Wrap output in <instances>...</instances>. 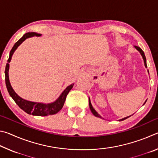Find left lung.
<instances>
[{
    "mask_svg": "<svg viewBox=\"0 0 158 158\" xmlns=\"http://www.w3.org/2000/svg\"><path fill=\"white\" fill-rule=\"evenodd\" d=\"M135 47L136 48V49H137L139 52H140V53H141V55L142 56V57H143V62H144V65H145V67L146 68H147V65H146V56H145V54H144V52H143V50L141 49L140 47H137V46H135ZM146 102H144V104L146 103ZM143 104V105H144ZM89 106H90V111H91V112L93 114V115H94L95 116H96V117H99V118H102L100 115H99L98 114V112L96 111L94 109H93V106H92V105H91V102H90V98H89ZM131 116H127V117H125V118H122V119H121V120H119V121H123V120H125V119H126V118H129V117H130Z\"/></svg>",
    "mask_w": 158,
    "mask_h": 158,
    "instance_id": "1",
    "label": "left lung"
}]
</instances>
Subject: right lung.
I'll return each instance as SVG.
<instances>
[{
  "label": "right lung",
  "instance_id": "obj_1",
  "mask_svg": "<svg viewBox=\"0 0 158 158\" xmlns=\"http://www.w3.org/2000/svg\"><path fill=\"white\" fill-rule=\"evenodd\" d=\"M33 36H41V34L35 33V32H29L23 35V36L21 37V39L16 42L14 46H13L12 49H11L10 52V56L8 60H7V63L6 64V67H5V84H6L7 89L8 90V93L10 95L12 98L13 100H15L16 104L19 106V107L24 111L26 113L28 114H32L33 116H48V115H53L58 113L61 109L63 108L65 103V99L67 95L72 89H73L74 84L69 85L66 89L64 90V91L61 93V95L59 96L56 100L53 102L52 103L49 104H43L40 102H31L26 100L24 99L20 98L17 93L15 92L13 90L12 87L11 86V84L10 83L9 80V75H8V71H9V63L11 60L12 56L14 53L15 51L17 49V47L22 43V42L26 40L28 37H33Z\"/></svg>",
  "mask_w": 158,
  "mask_h": 158
}]
</instances>
